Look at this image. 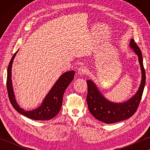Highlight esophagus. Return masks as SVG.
<instances>
[{"label":"esophagus","instance_id":"obj_1","mask_svg":"<svg viewBox=\"0 0 150 150\" xmlns=\"http://www.w3.org/2000/svg\"><path fill=\"white\" fill-rule=\"evenodd\" d=\"M87 71V68H86L85 66H82L80 68L78 69V73L79 75H84L85 73H86Z\"/></svg>","mask_w":150,"mask_h":150}]
</instances>
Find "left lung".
Segmentation results:
<instances>
[{
  "label": "left lung",
  "mask_w": 150,
  "mask_h": 150,
  "mask_svg": "<svg viewBox=\"0 0 150 150\" xmlns=\"http://www.w3.org/2000/svg\"><path fill=\"white\" fill-rule=\"evenodd\" d=\"M129 46L139 57L142 71V81L138 91L132 98L123 103H113L102 95L97 86L90 80L87 81L88 95L86 97L88 109L95 119L106 124H112L129 119L134 114L139 106L146 82V73L143 65L141 51L134 39L130 41Z\"/></svg>",
  "instance_id": "1"
}]
</instances>
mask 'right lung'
Segmentation results:
<instances>
[{
  "mask_svg": "<svg viewBox=\"0 0 150 150\" xmlns=\"http://www.w3.org/2000/svg\"><path fill=\"white\" fill-rule=\"evenodd\" d=\"M17 53V52H15L13 55L8 67L6 86H7L9 101H10L13 107L18 112L30 118V119L36 120H46L52 119L59 113V111L61 109L64 93L74 78L75 71H67L60 76L59 80L56 82L52 90L46 95L40 107L33 111H24L18 106L16 102L12 87L11 67L13 60Z\"/></svg>",
  "mask_w": 150,
  "mask_h": 150,
  "instance_id": "right-lung-1",
  "label": "right lung"
}]
</instances>
